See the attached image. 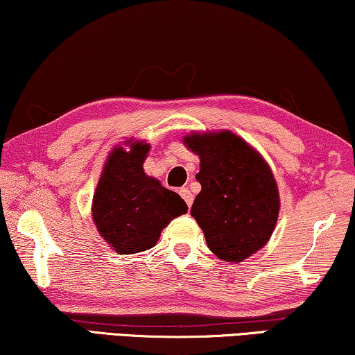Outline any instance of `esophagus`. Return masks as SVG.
I'll use <instances>...</instances> for the list:
<instances>
[{"instance_id": "1", "label": "esophagus", "mask_w": 355, "mask_h": 355, "mask_svg": "<svg viewBox=\"0 0 355 355\" xmlns=\"http://www.w3.org/2000/svg\"><path fill=\"white\" fill-rule=\"evenodd\" d=\"M179 195H181L182 200H184V202H186V205H187L189 208L192 207V202H193V195H192V192H190V190H189L187 187H182V189H179Z\"/></svg>"}]
</instances>
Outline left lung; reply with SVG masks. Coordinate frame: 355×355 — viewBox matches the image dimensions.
<instances>
[{
  "instance_id": "obj_1",
  "label": "left lung",
  "mask_w": 355,
  "mask_h": 355,
  "mask_svg": "<svg viewBox=\"0 0 355 355\" xmlns=\"http://www.w3.org/2000/svg\"><path fill=\"white\" fill-rule=\"evenodd\" d=\"M184 144L200 157L195 178L202 190L190 214L219 259L241 263L275 229L280 197L274 174L258 150L230 131L192 132Z\"/></svg>"
}]
</instances>
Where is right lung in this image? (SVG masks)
Returning a JSON list of instances; mask_svg holds the SVG:
<instances>
[{"mask_svg": "<svg viewBox=\"0 0 355 355\" xmlns=\"http://www.w3.org/2000/svg\"><path fill=\"white\" fill-rule=\"evenodd\" d=\"M130 150L114 147L92 197V220L101 237L120 254L146 251L174 218L187 213L176 192L144 173L150 146L126 141Z\"/></svg>", "mask_w": 355, "mask_h": 355, "instance_id": "obj_1", "label": "right lung"}]
</instances>
